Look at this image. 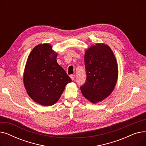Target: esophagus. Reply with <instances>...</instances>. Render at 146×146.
Returning <instances> with one entry per match:
<instances>
[{
	"mask_svg": "<svg viewBox=\"0 0 146 146\" xmlns=\"http://www.w3.org/2000/svg\"><path fill=\"white\" fill-rule=\"evenodd\" d=\"M70 78L72 79V80H74V78H75V76H74V75H71V76H70Z\"/></svg>",
	"mask_w": 146,
	"mask_h": 146,
	"instance_id": "34e87169",
	"label": "esophagus"
}]
</instances>
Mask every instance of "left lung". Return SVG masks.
I'll return each mask as SVG.
<instances>
[{
    "mask_svg": "<svg viewBox=\"0 0 146 146\" xmlns=\"http://www.w3.org/2000/svg\"><path fill=\"white\" fill-rule=\"evenodd\" d=\"M84 57L87 77L80 90L84 97L96 104L109 96L115 87L117 61L111 48L104 43L91 45Z\"/></svg>",
    "mask_w": 146,
    "mask_h": 146,
    "instance_id": "left-lung-1",
    "label": "left lung"
}]
</instances>
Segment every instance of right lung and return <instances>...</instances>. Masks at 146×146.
I'll return each instance as SVG.
<instances>
[{
  "label": "right lung",
  "instance_id": "1",
  "mask_svg": "<svg viewBox=\"0 0 146 146\" xmlns=\"http://www.w3.org/2000/svg\"><path fill=\"white\" fill-rule=\"evenodd\" d=\"M57 52L48 44L36 45L28 57L24 72V85L36 103L48 106L55 104L66 86L72 82L57 62Z\"/></svg>",
  "mask_w": 146,
  "mask_h": 146
}]
</instances>
